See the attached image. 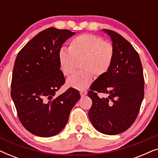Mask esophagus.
<instances>
[{
  "instance_id": "esophagus-1",
  "label": "esophagus",
  "mask_w": 158,
  "mask_h": 158,
  "mask_svg": "<svg viewBox=\"0 0 158 158\" xmlns=\"http://www.w3.org/2000/svg\"><path fill=\"white\" fill-rule=\"evenodd\" d=\"M80 94H81V97H84L86 94H87V91H86V90H81V91H80Z\"/></svg>"
}]
</instances>
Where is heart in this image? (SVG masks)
Listing matches in <instances>:
<instances>
[{
  "label": "heart",
  "instance_id": "obj_1",
  "mask_svg": "<svg viewBox=\"0 0 158 158\" xmlns=\"http://www.w3.org/2000/svg\"><path fill=\"white\" fill-rule=\"evenodd\" d=\"M114 56V47L111 42L96 34H83L70 41L68 50L60 49L58 62L62 73L68 77L74 72L77 62L81 61L80 67L83 70L71 76L67 83L70 87L83 90L91 83L93 74L101 77L109 71Z\"/></svg>",
  "mask_w": 158,
  "mask_h": 158
}]
</instances>
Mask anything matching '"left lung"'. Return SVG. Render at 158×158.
Listing matches in <instances>:
<instances>
[{
    "instance_id": "obj_1",
    "label": "left lung",
    "mask_w": 158,
    "mask_h": 158,
    "mask_svg": "<svg viewBox=\"0 0 158 158\" xmlns=\"http://www.w3.org/2000/svg\"><path fill=\"white\" fill-rule=\"evenodd\" d=\"M104 31L113 42L114 60L109 71L90 86L88 96L93 103L88 116L98 131L114 135L127 130L137 118L144 98V80L141 60L132 45L115 31ZM98 93L107 97L101 99Z\"/></svg>"
}]
</instances>
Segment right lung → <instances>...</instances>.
Instances as JSON below:
<instances>
[{"label": "right lung", "mask_w": 158, "mask_h": 158, "mask_svg": "<svg viewBox=\"0 0 158 158\" xmlns=\"http://www.w3.org/2000/svg\"><path fill=\"white\" fill-rule=\"evenodd\" d=\"M75 34L53 27L43 30L21 49L15 60L10 95L19 121L34 135L49 137L59 133L81 98L73 88L55 96L65 83L58 53Z\"/></svg>", "instance_id": "obj_1"}]
</instances>
